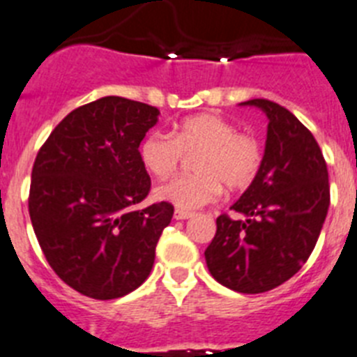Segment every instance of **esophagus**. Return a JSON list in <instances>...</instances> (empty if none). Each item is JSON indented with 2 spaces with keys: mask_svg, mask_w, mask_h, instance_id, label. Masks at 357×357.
Returning <instances> with one entry per match:
<instances>
[{
  "mask_svg": "<svg viewBox=\"0 0 357 357\" xmlns=\"http://www.w3.org/2000/svg\"><path fill=\"white\" fill-rule=\"evenodd\" d=\"M192 212L181 211V208H176V212H174V218H176V220H188V218H192Z\"/></svg>",
  "mask_w": 357,
  "mask_h": 357,
  "instance_id": "1",
  "label": "esophagus"
}]
</instances>
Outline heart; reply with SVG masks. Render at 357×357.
<instances>
[{
	"mask_svg": "<svg viewBox=\"0 0 357 357\" xmlns=\"http://www.w3.org/2000/svg\"><path fill=\"white\" fill-rule=\"evenodd\" d=\"M183 154H197L194 176L176 178L155 188V197L179 208H199L218 199L223 185L243 190L261 169L263 151L256 137L218 114H197L179 121L172 136L152 132L139 145L143 169L158 179L172 176Z\"/></svg>",
	"mask_w": 357,
	"mask_h": 357,
	"instance_id": "1",
	"label": "heart"
}]
</instances>
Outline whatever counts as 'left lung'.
Instances as JSON below:
<instances>
[{
	"label": "left lung",
	"instance_id": "8db88e82",
	"mask_svg": "<svg viewBox=\"0 0 357 357\" xmlns=\"http://www.w3.org/2000/svg\"><path fill=\"white\" fill-rule=\"evenodd\" d=\"M268 118L261 169L230 211L220 215L205 259L212 278L243 294L266 292L290 280L312 254L325 223L331 188L321 149L285 107L250 100Z\"/></svg>",
	"mask_w": 357,
	"mask_h": 357
}]
</instances>
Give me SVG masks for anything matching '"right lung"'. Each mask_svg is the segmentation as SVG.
Wrapping results in <instances>:
<instances>
[{
	"label": "right lung",
	"mask_w": 357,
	"mask_h": 357,
	"mask_svg": "<svg viewBox=\"0 0 357 357\" xmlns=\"http://www.w3.org/2000/svg\"><path fill=\"white\" fill-rule=\"evenodd\" d=\"M160 110L105 96L72 110L32 167L29 214L52 271L79 294L114 299L136 290L170 223L167 202L136 211L151 190L139 143Z\"/></svg>",
	"instance_id": "right-lung-1"
}]
</instances>
